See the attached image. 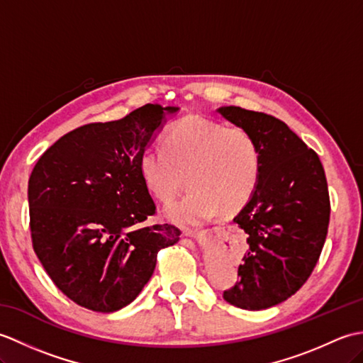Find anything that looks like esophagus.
Returning <instances> with one entry per match:
<instances>
[{
  "label": "esophagus",
  "instance_id": "esophagus-1",
  "mask_svg": "<svg viewBox=\"0 0 363 363\" xmlns=\"http://www.w3.org/2000/svg\"><path fill=\"white\" fill-rule=\"evenodd\" d=\"M184 235L195 238V240H201V238L206 235V230H199V233H198V230H186Z\"/></svg>",
  "mask_w": 363,
  "mask_h": 363
}]
</instances>
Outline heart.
Here are the masks:
<instances>
[{
	"label": "heart",
	"mask_w": 363,
	"mask_h": 363,
	"mask_svg": "<svg viewBox=\"0 0 363 363\" xmlns=\"http://www.w3.org/2000/svg\"><path fill=\"white\" fill-rule=\"evenodd\" d=\"M138 172L162 203L176 198L186 176L190 191L167 206L164 215L174 225L198 226L218 209L233 213L248 203L259 182L260 151L250 130L187 117L168 129L164 148L142 151Z\"/></svg>",
	"instance_id": "1"
}]
</instances>
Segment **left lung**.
I'll list each match as a JSON object with an SVG mask.
<instances>
[{
    "instance_id": "left-lung-1",
    "label": "left lung",
    "mask_w": 363,
    "mask_h": 363,
    "mask_svg": "<svg viewBox=\"0 0 363 363\" xmlns=\"http://www.w3.org/2000/svg\"><path fill=\"white\" fill-rule=\"evenodd\" d=\"M217 112L250 130L260 151L257 187L234 218L248 234L250 250L223 298L245 311H264L295 295L317 265L330 213L325 169L284 121L237 106Z\"/></svg>"
}]
</instances>
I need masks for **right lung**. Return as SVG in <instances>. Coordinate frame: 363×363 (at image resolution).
Segmentation results:
<instances>
[{
    "instance_id": "add662e5",
    "label": "right lung",
    "mask_w": 363,
    "mask_h": 363,
    "mask_svg": "<svg viewBox=\"0 0 363 363\" xmlns=\"http://www.w3.org/2000/svg\"><path fill=\"white\" fill-rule=\"evenodd\" d=\"M179 107L146 104L126 117L60 137L30 173V237L56 287L86 309L109 313L133 303L157 252L179 242L172 225L145 226L156 206L138 159Z\"/></svg>"
}]
</instances>
